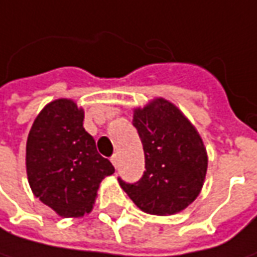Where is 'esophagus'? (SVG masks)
I'll list each match as a JSON object with an SVG mask.
<instances>
[{"label": "esophagus", "mask_w": 257, "mask_h": 257, "mask_svg": "<svg viewBox=\"0 0 257 257\" xmlns=\"http://www.w3.org/2000/svg\"><path fill=\"white\" fill-rule=\"evenodd\" d=\"M111 163H113V166L115 169L118 167V156H117V154H114L113 157H111Z\"/></svg>", "instance_id": "34e87169"}]
</instances>
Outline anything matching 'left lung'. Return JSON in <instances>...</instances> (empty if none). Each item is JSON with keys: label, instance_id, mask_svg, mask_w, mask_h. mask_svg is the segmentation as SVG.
<instances>
[{"label": "left lung", "instance_id": "1", "mask_svg": "<svg viewBox=\"0 0 257 257\" xmlns=\"http://www.w3.org/2000/svg\"><path fill=\"white\" fill-rule=\"evenodd\" d=\"M142 139L143 177L118 183L134 204L149 214L169 216L184 210L200 194L207 173V152L190 120L172 101L157 97L133 110Z\"/></svg>", "mask_w": 257, "mask_h": 257}]
</instances>
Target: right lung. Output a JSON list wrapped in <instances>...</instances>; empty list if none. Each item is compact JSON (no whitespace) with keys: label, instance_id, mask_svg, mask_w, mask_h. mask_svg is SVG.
<instances>
[{"label":"right lung","instance_id":"obj_1","mask_svg":"<svg viewBox=\"0 0 257 257\" xmlns=\"http://www.w3.org/2000/svg\"><path fill=\"white\" fill-rule=\"evenodd\" d=\"M83 121V107L70 98H57L38 113L27 139L30 187L61 217H83L91 212L100 183L114 173Z\"/></svg>","mask_w":257,"mask_h":257}]
</instances>
